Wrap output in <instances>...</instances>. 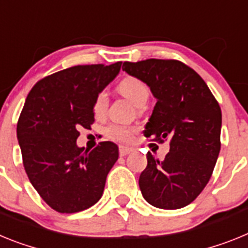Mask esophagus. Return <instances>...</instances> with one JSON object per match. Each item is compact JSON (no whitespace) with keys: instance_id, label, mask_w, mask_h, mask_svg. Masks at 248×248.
Returning <instances> with one entry per match:
<instances>
[{"instance_id":"34e87169","label":"esophagus","mask_w":248,"mask_h":248,"mask_svg":"<svg viewBox=\"0 0 248 248\" xmlns=\"http://www.w3.org/2000/svg\"><path fill=\"white\" fill-rule=\"evenodd\" d=\"M132 152V150L128 147H124V146H121L120 147V156H127L128 154H131Z\"/></svg>"}]
</instances>
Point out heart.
<instances>
[{
  "label": "heart",
  "instance_id": "b5f03b06",
  "mask_svg": "<svg viewBox=\"0 0 248 248\" xmlns=\"http://www.w3.org/2000/svg\"><path fill=\"white\" fill-rule=\"evenodd\" d=\"M118 91L136 107L143 106L150 96L147 85L136 77H126L122 79L118 85ZM107 107H108V94L106 91H101L93 101V113L96 116H103L106 113ZM135 131H136L135 128L130 127L112 124L107 128V136L122 143H130Z\"/></svg>",
  "mask_w": 248,
  "mask_h": 248
}]
</instances>
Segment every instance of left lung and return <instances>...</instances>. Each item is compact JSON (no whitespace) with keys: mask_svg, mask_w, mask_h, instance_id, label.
<instances>
[{"mask_svg":"<svg viewBox=\"0 0 248 248\" xmlns=\"http://www.w3.org/2000/svg\"><path fill=\"white\" fill-rule=\"evenodd\" d=\"M122 70L145 82L157 100L145 136L170 142L165 160L146 155L147 167L139 180L142 196L157 208L185 207L206 187L218 158L219 105L199 73L180 61L124 62Z\"/></svg>","mask_w":248,"mask_h":248,"instance_id":"left-lung-1","label":"left lung"}]
</instances>
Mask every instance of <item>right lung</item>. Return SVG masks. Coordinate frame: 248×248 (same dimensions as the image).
<instances>
[{
	"instance_id": "1",
	"label": "right lung",
	"mask_w": 248,
	"mask_h": 248,
	"mask_svg": "<svg viewBox=\"0 0 248 248\" xmlns=\"http://www.w3.org/2000/svg\"><path fill=\"white\" fill-rule=\"evenodd\" d=\"M109 66H73L38 81L26 98L17 140L30 182L61 214L87 210L100 201L106 177L118 158L113 142L94 150L77 146L79 127L94 121L93 101L120 73Z\"/></svg>"
}]
</instances>
